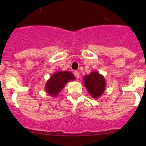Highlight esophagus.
Wrapping results in <instances>:
<instances>
[{"label":"esophagus","instance_id":"esophagus-1","mask_svg":"<svg viewBox=\"0 0 146 146\" xmlns=\"http://www.w3.org/2000/svg\"><path fill=\"white\" fill-rule=\"evenodd\" d=\"M80 75V74L79 72H77V71H75V72H74V76H75L77 78H79Z\"/></svg>","mask_w":146,"mask_h":146}]
</instances>
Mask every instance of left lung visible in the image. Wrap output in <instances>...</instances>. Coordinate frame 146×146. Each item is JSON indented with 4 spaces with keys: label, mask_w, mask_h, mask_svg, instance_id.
Returning a JSON list of instances; mask_svg holds the SVG:
<instances>
[{
    "label": "left lung",
    "mask_w": 146,
    "mask_h": 146,
    "mask_svg": "<svg viewBox=\"0 0 146 146\" xmlns=\"http://www.w3.org/2000/svg\"><path fill=\"white\" fill-rule=\"evenodd\" d=\"M83 83L88 92L94 99H99L106 88V80L104 76L98 72L93 71L83 77Z\"/></svg>",
    "instance_id": "obj_1"
}]
</instances>
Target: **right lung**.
Segmentation results:
<instances>
[{"label":"right lung","mask_w":146,"mask_h":146,"mask_svg":"<svg viewBox=\"0 0 146 146\" xmlns=\"http://www.w3.org/2000/svg\"><path fill=\"white\" fill-rule=\"evenodd\" d=\"M75 79L74 74L69 71L56 72L50 77L45 84V91L50 96L55 97L65 87L67 82L74 81Z\"/></svg>","instance_id":"1"}]
</instances>
